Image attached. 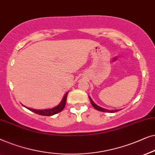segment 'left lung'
<instances>
[{
    "label": "left lung",
    "instance_id": "1",
    "mask_svg": "<svg viewBox=\"0 0 155 155\" xmlns=\"http://www.w3.org/2000/svg\"><path fill=\"white\" fill-rule=\"evenodd\" d=\"M89 99H90L91 103L93 105V107H94L95 109H96L97 110L101 111V112H117V111H119V110H106V109L100 107H99L98 105H97L96 104L94 103V102H93L92 99L91 98V97H89Z\"/></svg>",
    "mask_w": 155,
    "mask_h": 155
}]
</instances>
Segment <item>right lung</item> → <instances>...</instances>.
<instances>
[{"label":"right lung","mask_w":155,"mask_h":155,"mask_svg":"<svg viewBox=\"0 0 155 155\" xmlns=\"http://www.w3.org/2000/svg\"><path fill=\"white\" fill-rule=\"evenodd\" d=\"M68 93H67L66 94L64 95V97L62 100V102H60V104H58V106L55 107L51 108V109H48V110H34V109L29 108L27 107L28 110H31V112H33L36 114H38L39 115H42V116H52V115H54L55 114H58V113L62 112L63 109L64 108L65 104H66V100H67V97ZM25 107V106H24Z\"/></svg>","instance_id":"1"}]
</instances>
